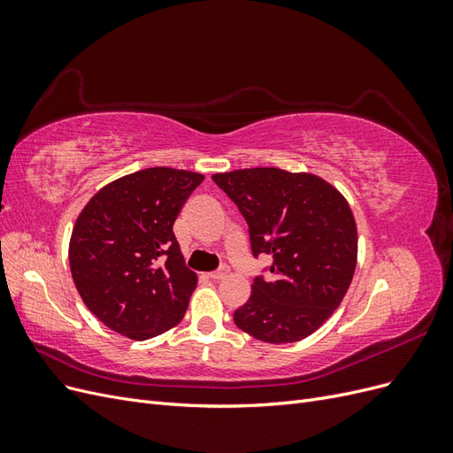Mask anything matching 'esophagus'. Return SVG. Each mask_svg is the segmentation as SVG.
<instances>
[{
	"label": "esophagus",
	"mask_w": 453,
	"mask_h": 453,
	"mask_svg": "<svg viewBox=\"0 0 453 453\" xmlns=\"http://www.w3.org/2000/svg\"><path fill=\"white\" fill-rule=\"evenodd\" d=\"M226 273H228V268L226 266H221L219 270H213V272H210L208 276L211 278V280H215V281H219V280H223V278H226Z\"/></svg>",
	"instance_id": "1"
}]
</instances>
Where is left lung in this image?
<instances>
[{"label":"left lung","instance_id":"8db88e82","mask_svg":"<svg viewBox=\"0 0 453 453\" xmlns=\"http://www.w3.org/2000/svg\"><path fill=\"white\" fill-rule=\"evenodd\" d=\"M211 180L248 223L253 257L272 258L255 276L234 323L268 344L310 336L340 306L357 263V226L348 202L319 177L280 168L215 173Z\"/></svg>","mask_w":453,"mask_h":453}]
</instances>
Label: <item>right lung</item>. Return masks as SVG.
<instances>
[{"label": "right lung", "mask_w": 453, "mask_h": 453, "mask_svg": "<svg viewBox=\"0 0 453 453\" xmlns=\"http://www.w3.org/2000/svg\"><path fill=\"white\" fill-rule=\"evenodd\" d=\"M202 173L147 168L105 185L72 232L70 266L88 310L111 331L147 340L183 319L196 273L173 223Z\"/></svg>", "instance_id": "1"}]
</instances>
